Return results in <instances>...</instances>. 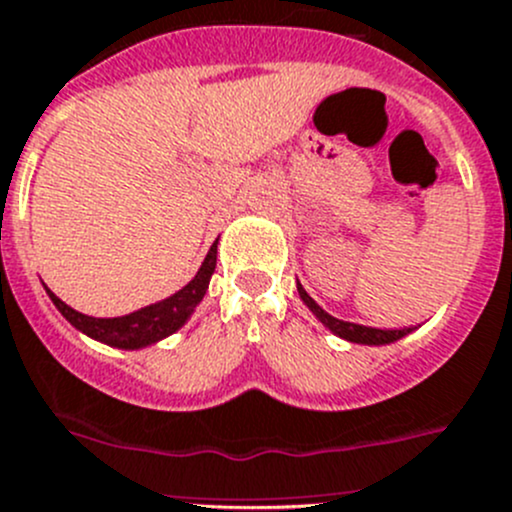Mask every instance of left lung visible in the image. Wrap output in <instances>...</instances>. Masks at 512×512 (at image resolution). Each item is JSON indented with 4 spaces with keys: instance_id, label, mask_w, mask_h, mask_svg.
Segmentation results:
<instances>
[{
    "instance_id": "1",
    "label": "left lung",
    "mask_w": 512,
    "mask_h": 512,
    "mask_svg": "<svg viewBox=\"0 0 512 512\" xmlns=\"http://www.w3.org/2000/svg\"><path fill=\"white\" fill-rule=\"evenodd\" d=\"M298 288V296H301V301L306 303L308 311L313 313V316L318 318V321L323 323V326L328 328L331 333H336L338 338H343V341H351V343H361V346H386V343H393L398 341V338L408 336V333L413 331V328H398V331H383V328H371V326H358V323H348V321H341V318H333L331 313L323 311L321 306H318L316 301H313L311 296L306 293V288L301 286V283H296Z\"/></svg>"
}]
</instances>
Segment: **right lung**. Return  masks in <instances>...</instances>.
<instances>
[{
  "label": "right lung",
  "instance_id": "1",
  "mask_svg": "<svg viewBox=\"0 0 512 512\" xmlns=\"http://www.w3.org/2000/svg\"><path fill=\"white\" fill-rule=\"evenodd\" d=\"M214 268L216 241L209 249V254H206L201 268L196 271V276L191 278L181 291L164 298V301L151 303V306H144L139 308V311L126 313V316L119 318L86 316V313H79L74 311L72 306H67V303L59 296H54L47 286L44 288H47V296L52 298V303L59 308V313H62L77 331H82L84 336L106 343V346L121 348V351H139V348L159 343L161 338L176 333L186 321H189L191 313H194L196 306L201 303V298L206 296V288H209Z\"/></svg>",
  "mask_w": 512,
  "mask_h": 512
}]
</instances>
